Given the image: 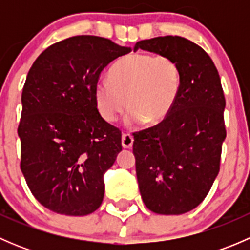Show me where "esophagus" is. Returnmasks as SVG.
Returning <instances> with one entry per match:
<instances>
[{
    "label": "esophagus",
    "mask_w": 250,
    "mask_h": 250,
    "mask_svg": "<svg viewBox=\"0 0 250 250\" xmlns=\"http://www.w3.org/2000/svg\"><path fill=\"white\" fill-rule=\"evenodd\" d=\"M133 141H134V138H133L132 134L127 133V134L122 135V146L125 148H130L133 146Z\"/></svg>",
    "instance_id": "1"
}]
</instances>
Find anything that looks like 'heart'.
Instances as JSON below:
<instances>
[{
  "instance_id": "b5f03b06",
  "label": "heart",
  "mask_w": 250,
  "mask_h": 250,
  "mask_svg": "<svg viewBox=\"0 0 250 250\" xmlns=\"http://www.w3.org/2000/svg\"><path fill=\"white\" fill-rule=\"evenodd\" d=\"M181 89V74L175 60L167 55L134 53L116 62L110 77H102L94 88L100 116L117 120L128 103L125 121L137 125L165 120L175 105Z\"/></svg>"
}]
</instances>
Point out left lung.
Here are the masks:
<instances>
[{
	"label": "left lung",
	"instance_id": "1",
	"mask_svg": "<svg viewBox=\"0 0 250 250\" xmlns=\"http://www.w3.org/2000/svg\"><path fill=\"white\" fill-rule=\"evenodd\" d=\"M175 60L181 89L169 115L148 129L134 133L138 184L151 211L179 215L195 209L208 195L220 169L226 138L221 81L213 60L180 36L143 40L138 49Z\"/></svg>",
	"mask_w": 250,
	"mask_h": 250
}]
</instances>
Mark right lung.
Returning <instances> with one entry per match:
<instances>
[{"mask_svg":"<svg viewBox=\"0 0 250 250\" xmlns=\"http://www.w3.org/2000/svg\"><path fill=\"white\" fill-rule=\"evenodd\" d=\"M130 52L104 37L57 42L32 64L21 94L20 168L37 201L83 216L104 198V174L122 151L121 132L100 116L94 88L103 70Z\"/></svg>","mask_w":250,"mask_h":250,"instance_id":"right-lung-1","label":"right lung"}]
</instances>
